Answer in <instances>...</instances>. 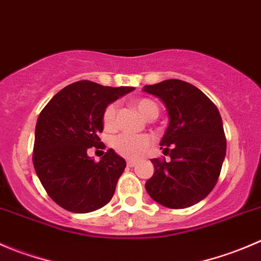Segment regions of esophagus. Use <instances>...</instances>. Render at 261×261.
Returning <instances> with one entry per match:
<instances>
[{
  "label": "esophagus",
  "instance_id": "obj_1",
  "mask_svg": "<svg viewBox=\"0 0 261 261\" xmlns=\"http://www.w3.org/2000/svg\"><path fill=\"white\" fill-rule=\"evenodd\" d=\"M136 163H138V161H135V159H128V161H127V166L128 167L136 166Z\"/></svg>",
  "mask_w": 261,
  "mask_h": 261
}]
</instances>
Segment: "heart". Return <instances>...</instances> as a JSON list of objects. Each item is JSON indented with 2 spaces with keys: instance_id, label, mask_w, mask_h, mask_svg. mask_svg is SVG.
<instances>
[{
  "instance_id": "obj_1",
  "label": "heart",
  "mask_w": 261,
  "mask_h": 261,
  "mask_svg": "<svg viewBox=\"0 0 261 261\" xmlns=\"http://www.w3.org/2000/svg\"><path fill=\"white\" fill-rule=\"evenodd\" d=\"M134 106L146 120H153L158 116V106L155 102L148 99V98H141V99L135 100ZM116 117H117V105L111 103L105 108L102 116L103 126H105L106 130H115L116 125H117ZM151 143H153V140L146 134L134 135V134L123 133L113 139L112 145L120 155L126 156V158H138L150 148Z\"/></svg>"
}]
</instances>
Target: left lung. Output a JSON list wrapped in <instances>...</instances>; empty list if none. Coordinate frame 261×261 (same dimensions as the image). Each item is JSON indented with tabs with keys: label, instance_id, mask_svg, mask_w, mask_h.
I'll return each instance as SVG.
<instances>
[{
	"label": "left lung",
	"instance_id": "1",
	"mask_svg": "<svg viewBox=\"0 0 261 261\" xmlns=\"http://www.w3.org/2000/svg\"><path fill=\"white\" fill-rule=\"evenodd\" d=\"M144 92L166 105L169 125L161 149L169 161L154 158V174L145 184L150 198L171 209H184L214 189L226 156L227 140L218 108L196 87L169 79L145 85Z\"/></svg>",
	"mask_w": 261,
	"mask_h": 261
}]
</instances>
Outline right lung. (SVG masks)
<instances>
[{
    "instance_id": "add662e5",
    "label": "right lung",
    "mask_w": 261,
    "mask_h": 261,
    "mask_svg": "<svg viewBox=\"0 0 261 261\" xmlns=\"http://www.w3.org/2000/svg\"><path fill=\"white\" fill-rule=\"evenodd\" d=\"M133 90L82 80L60 90L42 110L35 126L33 164L49 198L61 208L89 213L112 199L125 159L108 149L95 162L87 151L92 146L105 148L98 136L103 131V111Z\"/></svg>"
}]
</instances>
